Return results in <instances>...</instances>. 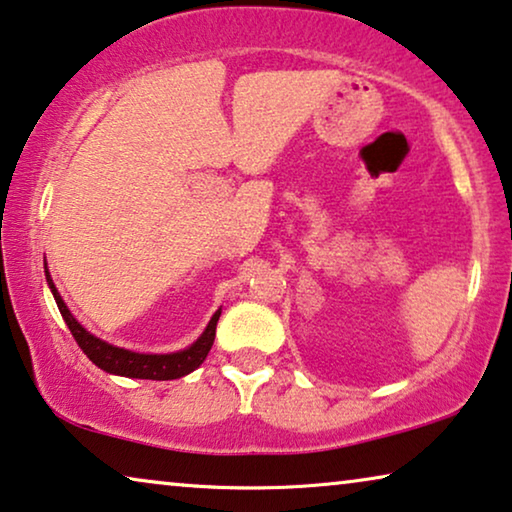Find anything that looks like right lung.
<instances>
[{"mask_svg":"<svg viewBox=\"0 0 512 512\" xmlns=\"http://www.w3.org/2000/svg\"><path fill=\"white\" fill-rule=\"evenodd\" d=\"M46 279L50 291H53V298L59 307V314H62L64 323L69 325L73 339H76L78 346L83 348V353L90 358L96 367H101L103 372L108 374H117V376H127V379H150V381H170V379H180V376H187L194 372L196 367L203 365V360L210 353V348L214 344V332H217V321L221 316V309L214 311V316L207 323V328L201 337L196 339L194 344L184 351L177 353H133L127 351V348L113 346L103 339L94 337L92 332H87L83 325H80L69 307L64 305L62 295L57 293V288L53 284V277L46 268Z\"/></svg>","mask_w":512,"mask_h":512,"instance_id":"add662e5","label":"right lung"}]
</instances>
